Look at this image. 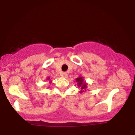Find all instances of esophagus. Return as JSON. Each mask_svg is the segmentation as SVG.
<instances>
[{
    "label": "esophagus",
    "instance_id": "1",
    "mask_svg": "<svg viewBox=\"0 0 135 135\" xmlns=\"http://www.w3.org/2000/svg\"><path fill=\"white\" fill-rule=\"evenodd\" d=\"M61 77H65V78H67V77H68L67 73H66V72H63V73H61Z\"/></svg>",
    "mask_w": 135,
    "mask_h": 135
}]
</instances>
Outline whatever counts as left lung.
Listing matches in <instances>:
<instances>
[{
    "instance_id": "obj_1",
    "label": "left lung",
    "mask_w": 135,
    "mask_h": 135,
    "mask_svg": "<svg viewBox=\"0 0 135 135\" xmlns=\"http://www.w3.org/2000/svg\"><path fill=\"white\" fill-rule=\"evenodd\" d=\"M75 81L77 83V85L78 86L79 88H80V91H79L80 93L86 91V89L88 88V83H86V82L84 80L83 77H79L78 78L75 79Z\"/></svg>"
}]
</instances>
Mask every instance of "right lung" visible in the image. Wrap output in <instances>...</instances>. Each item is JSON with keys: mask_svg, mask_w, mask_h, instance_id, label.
I'll return each mask as SVG.
<instances>
[{"mask_svg": "<svg viewBox=\"0 0 135 135\" xmlns=\"http://www.w3.org/2000/svg\"><path fill=\"white\" fill-rule=\"evenodd\" d=\"M47 80H49V79H50V77H47ZM51 82H52V80H49V83H51Z\"/></svg>", "mask_w": 135, "mask_h": 135, "instance_id": "right-lung-1", "label": "right lung"}]
</instances>
